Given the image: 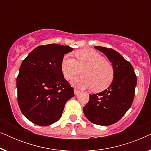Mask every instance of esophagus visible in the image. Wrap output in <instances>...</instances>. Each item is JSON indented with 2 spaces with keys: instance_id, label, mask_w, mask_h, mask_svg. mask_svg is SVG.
<instances>
[{
  "instance_id": "esophagus-1",
  "label": "esophagus",
  "mask_w": 151,
  "mask_h": 151,
  "mask_svg": "<svg viewBox=\"0 0 151 151\" xmlns=\"http://www.w3.org/2000/svg\"><path fill=\"white\" fill-rule=\"evenodd\" d=\"M80 91H78L77 89H74V94L76 95V96H77V95H78L80 93Z\"/></svg>"
}]
</instances>
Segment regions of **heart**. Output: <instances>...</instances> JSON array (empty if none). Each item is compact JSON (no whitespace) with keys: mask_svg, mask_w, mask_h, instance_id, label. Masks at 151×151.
Returning a JSON list of instances; mask_svg holds the SVG:
<instances>
[{"mask_svg":"<svg viewBox=\"0 0 151 151\" xmlns=\"http://www.w3.org/2000/svg\"><path fill=\"white\" fill-rule=\"evenodd\" d=\"M74 55L76 60L66 55L60 64L64 77L69 80L83 69L84 76L72 81L73 86L80 88H91L93 91L101 92L111 85L114 77V69L103 55L90 49L78 50Z\"/></svg>","mask_w":151,"mask_h":151,"instance_id":"obj_1","label":"heart"}]
</instances>
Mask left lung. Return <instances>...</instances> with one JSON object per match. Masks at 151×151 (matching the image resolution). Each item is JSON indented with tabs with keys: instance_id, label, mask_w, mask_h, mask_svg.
Returning <instances> with one entry per match:
<instances>
[{
	"instance_id": "8db88e82",
	"label": "left lung",
	"mask_w": 151,
	"mask_h": 151,
	"mask_svg": "<svg viewBox=\"0 0 151 151\" xmlns=\"http://www.w3.org/2000/svg\"><path fill=\"white\" fill-rule=\"evenodd\" d=\"M94 47L112 63L114 77L108 88L89 95V101L83 108V112L91 122L109 126L119 121L131 106L137 77L131 64L117 51L103 47Z\"/></svg>"
}]
</instances>
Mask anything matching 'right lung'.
Masks as SVG:
<instances>
[{
	"mask_svg": "<svg viewBox=\"0 0 151 151\" xmlns=\"http://www.w3.org/2000/svg\"><path fill=\"white\" fill-rule=\"evenodd\" d=\"M73 48L57 44L35 48L22 61L16 79L18 103L24 116L35 124L58 121L73 88L64 78L60 64Z\"/></svg>",
	"mask_w": 151,
	"mask_h": 151,
	"instance_id": "1",
	"label": "right lung"
}]
</instances>
